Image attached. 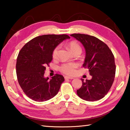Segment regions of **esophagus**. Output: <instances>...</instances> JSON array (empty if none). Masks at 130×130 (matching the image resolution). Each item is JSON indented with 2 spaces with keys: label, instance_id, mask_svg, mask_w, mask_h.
<instances>
[{
  "label": "esophagus",
  "instance_id": "34e87169",
  "mask_svg": "<svg viewBox=\"0 0 130 130\" xmlns=\"http://www.w3.org/2000/svg\"><path fill=\"white\" fill-rule=\"evenodd\" d=\"M65 79H73L74 78L72 77H70V76H65Z\"/></svg>",
  "mask_w": 130,
  "mask_h": 130
}]
</instances>
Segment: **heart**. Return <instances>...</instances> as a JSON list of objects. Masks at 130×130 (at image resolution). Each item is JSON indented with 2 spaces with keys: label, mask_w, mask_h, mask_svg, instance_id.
I'll return each instance as SVG.
<instances>
[{
  "label": "heart",
  "mask_w": 130,
  "mask_h": 130,
  "mask_svg": "<svg viewBox=\"0 0 130 130\" xmlns=\"http://www.w3.org/2000/svg\"><path fill=\"white\" fill-rule=\"evenodd\" d=\"M68 47L72 53H74L76 52H81V48L78 44L74 41H72L68 44ZM60 49V46H57L54 48L52 52V57L53 58H57L58 55V50ZM77 67V64L74 62L65 63L61 66L60 69V70L63 73L68 74H73L75 72V69Z\"/></svg>",
  "instance_id": "heart-1"
}]
</instances>
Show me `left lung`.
<instances>
[{
	"instance_id": "obj_1",
	"label": "left lung",
	"mask_w": 130,
	"mask_h": 130,
	"mask_svg": "<svg viewBox=\"0 0 130 130\" xmlns=\"http://www.w3.org/2000/svg\"><path fill=\"white\" fill-rule=\"evenodd\" d=\"M85 50L83 67L89 69L91 80L82 81L77 94L83 100L94 102L104 98L113 83L116 66L115 58L108 46L96 37L83 34H73Z\"/></svg>"
}]
</instances>
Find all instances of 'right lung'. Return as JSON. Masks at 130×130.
<instances>
[{
    "label": "right lung",
    "mask_w": 130,
    "mask_h": 130,
    "mask_svg": "<svg viewBox=\"0 0 130 130\" xmlns=\"http://www.w3.org/2000/svg\"><path fill=\"white\" fill-rule=\"evenodd\" d=\"M69 38L66 34L43 35L32 39L22 48L17 57L16 72L19 85L28 98L42 102L58 93L64 77L56 74L49 79L44 73L53 60V50Z\"/></svg>",
    "instance_id": "obj_1"
}]
</instances>
